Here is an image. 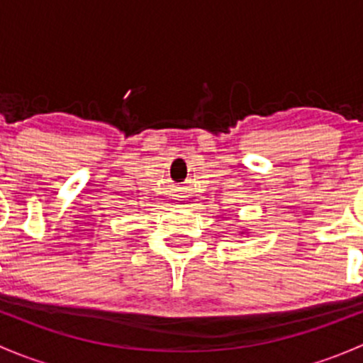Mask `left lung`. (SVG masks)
I'll return each instance as SVG.
<instances>
[{
    "label": "left lung",
    "mask_w": 363,
    "mask_h": 363,
    "mask_svg": "<svg viewBox=\"0 0 363 363\" xmlns=\"http://www.w3.org/2000/svg\"><path fill=\"white\" fill-rule=\"evenodd\" d=\"M239 233H246V232H239Z\"/></svg>",
    "instance_id": "obj_1"
}]
</instances>
